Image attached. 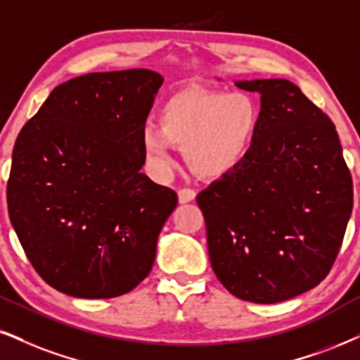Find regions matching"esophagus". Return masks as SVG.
<instances>
[{"instance_id": "obj_1", "label": "esophagus", "mask_w": 360, "mask_h": 360, "mask_svg": "<svg viewBox=\"0 0 360 360\" xmlns=\"http://www.w3.org/2000/svg\"><path fill=\"white\" fill-rule=\"evenodd\" d=\"M195 195H197V192H195L193 188H180L179 190V200H180V203H188L193 200Z\"/></svg>"}]
</instances>
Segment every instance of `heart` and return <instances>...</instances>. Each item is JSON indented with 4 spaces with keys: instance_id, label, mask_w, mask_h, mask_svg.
<instances>
[{
    "instance_id": "heart-1",
    "label": "heart",
    "mask_w": 360,
    "mask_h": 360,
    "mask_svg": "<svg viewBox=\"0 0 360 360\" xmlns=\"http://www.w3.org/2000/svg\"><path fill=\"white\" fill-rule=\"evenodd\" d=\"M259 123V106L245 93L180 91L160 108V128L146 127L141 131V145L160 175L170 172L172 145H179L197 175L219 179L245 160Z\"/></svg>"
}]
</instances>
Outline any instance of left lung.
<instances>
[{
  "mask_svg": "<svg viewBox=\"0 0 360 360\" xmlns=\"http://www.w3.org/2000/svg\"><path fill=\"white\" fill-rule=\"evenodd\" d=\"M262 95L254 145L197 195L212 269L230 294L275 304L330 272L352 212V176L332 120L288 79L237 82Z\"/></svg>",
  "mask_w": 360,
  "mask_h": 360,
  "instance_id": "left-lung-1",
  "label": "left lung"
}]
</instances>
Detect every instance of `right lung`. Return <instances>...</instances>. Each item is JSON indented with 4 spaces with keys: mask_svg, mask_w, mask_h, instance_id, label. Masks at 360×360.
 <instances>
[{
    "mask_svg": "<svg viewBox=\"0 0 360 360\" xmlns=\"http://www.w3.org/2000/svg\"><path fill=\"white\" fill-rule=\"evenodd\" d=\"M162 83L143 68L73 78L18 135L8 214L33 269L63 294L113 299L153 267L179 203L140 173L141 131Z\"/></svg>",
    "mask_w": 360,
    "mask_h": 360,
    "instance_id": "add662e5",
    "label": "right lung"
}]
</instances>
